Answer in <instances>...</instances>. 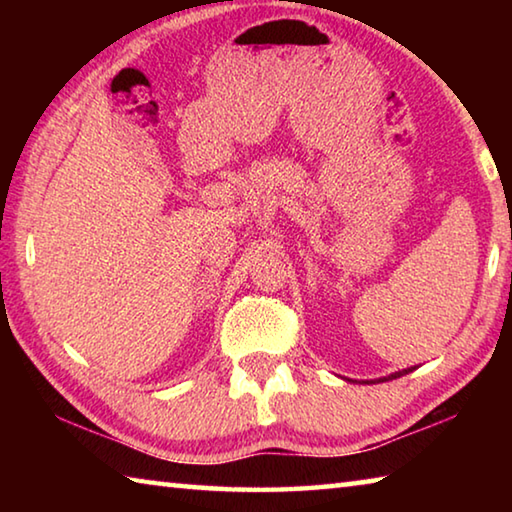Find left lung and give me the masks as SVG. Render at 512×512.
<instances>
[{
	"instance_id": "obj_1",
	"label": "left lung",
	"mask_w": 512,
	"mask_h": 512,
	"mask_svg": "<svg viewBox=\"0 0 512 512\" xmlns=\"http://www.w3.org/2000/svg\"><path fill=\"white\" fill-rule=\"evenodd\" d=\"M413 368H406V370H400V372H393V375H388V377H384V379H379V381H388V379H397V377H402V375H409ZM363 384H368V381H363ZM372 384V381H370Z\"/></svg>"
}]
</instances>
